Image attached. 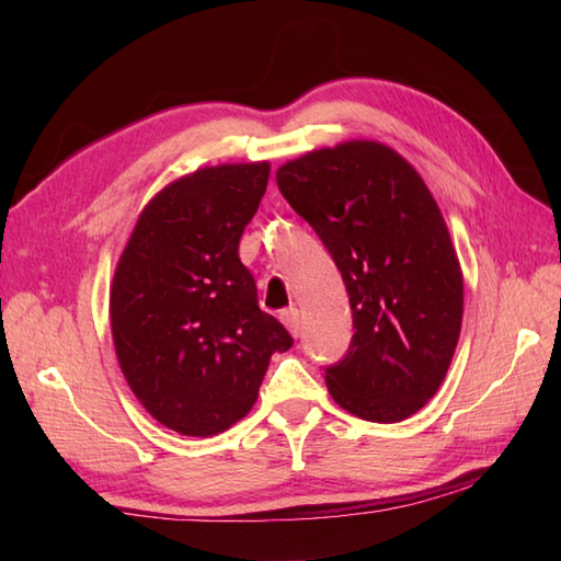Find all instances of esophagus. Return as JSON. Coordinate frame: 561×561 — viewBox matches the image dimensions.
<instances>
[{
	"mask_svg": "<svg viewBox=\"0 0 561 561\" xmlns=\"http://www.w3.org/2000/svg\"><path fill=\"white\" fill-rule=\"evenodd\" d=\"M282 323L287 325V330L291 332L294 337L301 335V316H299V308H287V311H282Z\"/></svg>",
	"mask_w": 561,
	"mask_h": 561,
	"instance_id": "esophagus-1",
	"label": "esophagus"
}]
</instances>
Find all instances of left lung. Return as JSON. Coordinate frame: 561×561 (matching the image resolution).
Returning a JSON list of instances; mask_svg holds the SVG:
<instances>
[{
	"label": "left lung",
	"mask_w": 561,
	"mask_h": 561,
	"mask_svg": "<svg viewBox=\"0 0 561 561\" xmlns=\"http://www.w3.org/2000/svg\"><path fill=\"white\" fill-rule=\"evenodd\" d=\"M291 209L342 272L354 335L325 368L332 400L402 422L444 383L462 323V272L422 175L380 141L308 151L277 171Z\"/></svg>",
	"instance_id": "obj_1"
}]
</instances>
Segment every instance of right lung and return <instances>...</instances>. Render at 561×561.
Listing matches in <instances>:
<instances>
[{"label": "right lung", "mask_w": 561, "mask_h": 561, "mask_svg": "<svg viewBox=\"0 0 561 561\" xmlns=\"http://www.w3.org/2000/svg\"><path fill=\"white\" fill-rule=\"evenodd\" d=\"M270 163H221L178 178L139 214L111 287L123 374L145 410L185 436H214L253 408L274 352L294 340L260 311L238 257Z\"/></svg>", "instance_id": "right-lung-1"}]
</instances>
